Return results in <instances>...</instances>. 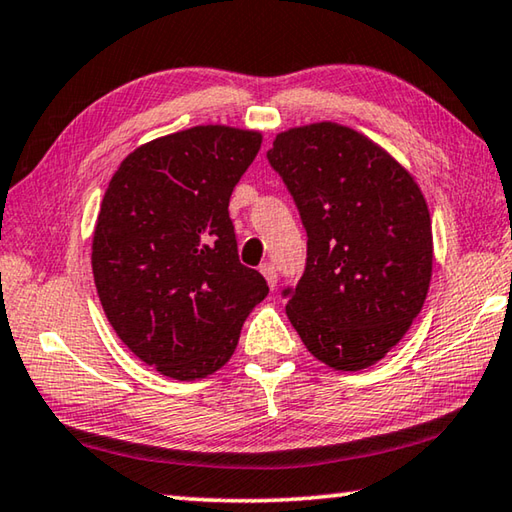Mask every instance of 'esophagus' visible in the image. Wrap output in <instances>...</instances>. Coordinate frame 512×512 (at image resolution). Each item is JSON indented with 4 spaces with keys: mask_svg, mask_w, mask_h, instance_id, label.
<instances>
[{
    "mask_svg": "<svg viewBox=\"0 0 512 512\" xmlns=\"http://www.w3.org/2000/svg\"><path fill=\"white\" fill-rule=\"evenodd\" d=\"M259 271H262V275L266 277V282H268V287H275L277 284V266L273 264V262H264L262 266H259Z\"/></svg>",
    "mask_w": 512,
    "mask_h": 512,
    "instance_id": "34e87169",
    "label": "esophagus"
}]
</instances>
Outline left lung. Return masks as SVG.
<instances>
[{
  "label": "left lung",
  "instance_id": "8db88e82",
  "mask_svg": "<svg viewBox=\"0 0 512 512\" xmlns=\"http://www.w3.org/2000/svg\"><path fill=\"white\" fill-rule=\"evenodd\" d=\"M266 158L307 230L305 271L282 291L291 325L329 368H368L402 339L427 298V201L400 162L332 121L280 133Z\"/></svg>",
  "mask_w": 512,
  "mask_h": 512
}]
</instances>
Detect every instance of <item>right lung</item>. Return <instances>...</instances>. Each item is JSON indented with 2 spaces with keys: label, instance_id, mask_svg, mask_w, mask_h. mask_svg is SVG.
<instances>
[{
  "label": "right lung",
  "instance_id": "obj_1",
  "mask_svg": "<svg viewBox=\"0 0 512 512\" xmlns=\"http://www.w3.org/2000/svg\"><path fill=\"white\" fill-rule=\"evenodd\" d=\"M262 135L194 126L135 149L103 196L92 239L99 300L135 357L171 379L232 357L264 275L239 262L228 205Z\"/></svg>",
  "mask_w": 512,
  "mask_h": 512
}]
</instances>
